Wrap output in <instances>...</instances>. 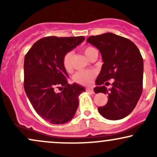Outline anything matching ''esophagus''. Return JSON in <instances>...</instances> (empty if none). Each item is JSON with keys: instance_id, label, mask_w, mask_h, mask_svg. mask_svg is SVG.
<instances>
[{"instance_id": "1", "label": "esophagus", "mask_w": 157, "mask_h": 157, "mask_svg": "<svg viewBox=\"0 0 157 157\" xmlns=\"http://www.w3.org/2000/svg\"><path fill=\"white\" fill-rule=\"evenodd\" d=\"M86 91H89V92H91V93H92L93 91H94V90H93V88H91V87H89V88H87V89H86Z\"/></svg>"}]
</instances>
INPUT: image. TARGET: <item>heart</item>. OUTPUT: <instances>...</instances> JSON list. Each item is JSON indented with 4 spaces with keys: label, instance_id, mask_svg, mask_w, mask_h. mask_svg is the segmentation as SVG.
Instances as JSON below:
<instances>
[{
    "label": "heart",
    "instance_id": "heart-1",
    "mask_svg": "<svg viewBox=\"0 0 157 157\" xmlns=\"http://www.w3.org/2000/svg\"><path fill=\"white\" fill-rule=\"evenodd\" d=\"M94 49V48L87 46L84 48V54L89 58L91 52ZM72 52H68L64 55L63 58V65L65 70L68 72H70L72 70ZM95 76H96V72L93 70H82V71H79L75 74V75L73 76V80L78 84L88 86L92 82Z\"/></svg>",
    "mask_w": 157,
    "mask_h": 157
}]
</instances>
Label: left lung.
<instances>
[{
  "label": "left lung",
  "mask_w": 157,
  "mask_h": 157,
  "mask_svg": "<svg viewBox=\"0 0 157 157\" xmlns=\"http://www.w3.org/2000/svg\"><path fill=\"white\" fill-rule=\"evenodd\" d=\"M86 42L98 48L103 61L94 92L107 94L108 102L98 108L99 113L111 120L125 117L142 92L143 59L140 50L130 40L110 32L91 36ZM111 78L115 81L108 90L103 84Z\"/></svg>",
  "instance_id": "1"
}]
</instances>
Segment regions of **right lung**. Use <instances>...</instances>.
Instances as JSON below:
<instances>
[{
  "label": "right lung",
  "mask_w": 157,
  "mask_h": 157,
  "mask_svg": "<svg viewBox=\"0 0 157 157\" xmlns=\"http://www.w3.org/2000/svg\"><path fill=\"white\" fill-rule=\"evenodd\" d=\"M83 36L44 37L35 42L24 58V89L29 100L41 117L52 124H63L74 117L78 97L84 87L68 83V75L63 58L80 45ZM62 89L57 93L56 88Z\"/></svg>",
  "instance_id": "add662e5"
}]
</instances>
